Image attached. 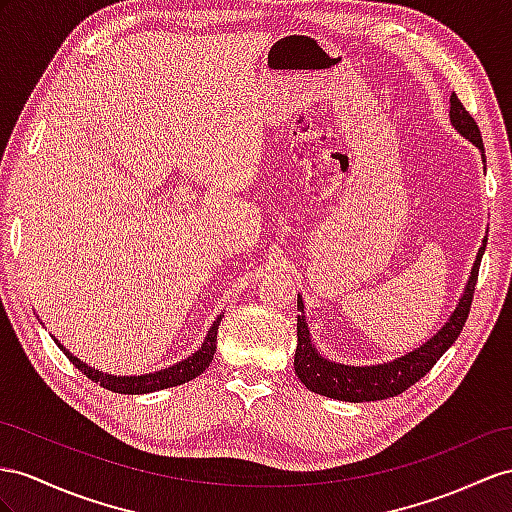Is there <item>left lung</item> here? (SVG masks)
Wrapping results in <instances>:
<instances>
[{
	"label": "left lung",
	"instance_id": "1",
	"mask_svg": "<svg viewBox=\"0 0 512 512\" xmlns=\"http://www.w3.org/2000/svg\"><path fill=\"white\" fill-rule=\"evenodd\" d=\"M450 121L465 138H469L484 153L480 127L474 121V116L465 110L456 93H452L450 97ZM484 246H487V242H482L480 246L474 270H471V277L465 287V294L461 298V303H458V307L454 309L450 322L445 324L443 329L424 346H419L417 350L409 352V355H404L402 359H396L385 365H372V368H348V365L322 359L316 352V348L311 346V337L303 316V300L298 298L300 316H298V344H296V355H294V370L300 378V383H303L307 389L320 393V396L346 400V402L385 400V398L398 396V393L415 385L419 378L426 376L432 370V365L445 355V350L456 342V337L463 331L469 309H471V300H474V292H476L478 268H480Z\"/></svg>",
	"mask_w": 512,
	"mask_h": 512
}]
</instances>
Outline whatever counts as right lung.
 Returning <instances> with one entry per match:
<instances>
[{
    "instance_id": "1",
    "label": "right lung",
    "mask_w": 512,
    "mask_h": 512,
    "mask_svg": "<svg viewBox=\"0 0 512 512\" xmlns=\"http://www.w3.org/2000/svg\"><path fill=\"white\" fill-rule=\"evenodd\" d=\"M220 318H216L214 326L209 329L207 337L203 346L194 352L192 357H188L186 361H179L177 365H173V368H166V370H160L155 374H144V376H112V374H101L97 370H90L86 363H82L80 359H75L71 352L67 348H62L60 344V350L64 352V355L69 357V361L75 365L77 370H80L82 374H86L90 381H95L97 385L106 387L110 391H116V393H149V391H157V389H168V387H177V385H183L192 381V378H196L199 374L205 372V368H209V363H212L214 359V352H216V335H218V326H220Z\"/></svg>"
}]
</instances>
